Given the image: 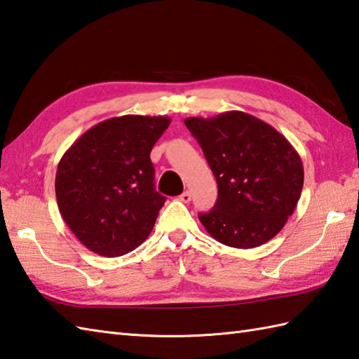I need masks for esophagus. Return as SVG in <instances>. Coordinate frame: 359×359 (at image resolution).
<instances>
[{
    "label": "esophagus",
    "mask_w": 359,
    "mask_h": 359,
    "mask_svg": "<svg viewBox=\"0 0 359 359\" xmlns=\"http://www.w3.org/2000/svg\"><path fill=\"white\" fill-rule=\"evenodd\" d=\"M190 200H192V194H190L189 190H186L184 194L180 195V201H182V203H190Z\"/></svg>",
    "instance_id": "1"
}]
</instances>
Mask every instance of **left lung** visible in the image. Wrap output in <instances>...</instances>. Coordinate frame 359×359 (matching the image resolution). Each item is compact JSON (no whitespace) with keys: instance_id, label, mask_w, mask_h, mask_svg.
Here are the masks:
<instances>
[{"instance_id":"1","label":"left lung","mask_w":359,"mask_h":359,"mask_svg":"<svg viewBox=\"0 0 359 359\" xmlns=\"http://www.w3.org/2000/svg\"><path fill=\"white\" fill-rule=\"evenodd\" d=\"M184 124L217 178L218 200L201 224L215 240L252 249L280 233L297 207L304 169L297 150L272 126L240 110Z\"/></svg>"}]
</instances>
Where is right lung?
I'll return each mask as SVG.
<instances>
[{
    "label": "right lung",
    "instance_id": "add662e5",
    "mask_svg": "<svg viewBox=\"0 0 359 359\" xmlns=\"http://www.w3.org/2000/svg\"><path fill=\"white\" fill-rule=\"evenodd\" d=\"M169 124V116L109 118L84 132L60 159L58 209L89 250L121 257L152 232L165 196L155 190L150 152Z\"/></svg>",
    "mask_w": 359,
    "mask_h": 359
}]
</instances>
